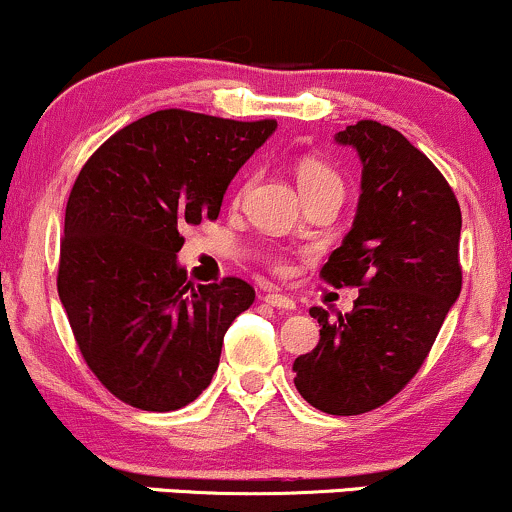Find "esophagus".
Here are the masks:
<instances>
[{
  "label": "esophagus",
  "mask_w": 512,
  "mask_h": 512,
  "mask_svg": "<svg viewBox=\"0 0 512 512\" xmlns=\"http://www.w3.org/2000/svg\"><path fill=\"white\" fill-rule=\"evenodd\" d=\"M264 303H269L272 308H279V310H296V303L279 291H269L267 296H264Z\"/></svg>",
  "instance_id": "1"
}]
</instances>
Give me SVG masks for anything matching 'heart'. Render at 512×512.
Instances as JSON below:
<instances>
[{
  "label": "heart",
  "mask_w": 512,
  "mask_h": 512,
  "mask_svg": "<svg viewBox=\"0 0 512 512\" xmlns=\"http://www.w3.org/2000/svg\"><path fill=\"white\" fill-rule=\"evenodd\" d=\"M296 180H298V187H301L303 197H310V195H317V192H337V195H344V180L342 175L334 170L330 163L322 161V158L317 156H303L298 158L296 163ZM250 187V180H245L243 185L238 187L236 192V199H240L248 192ZM269 264H272L274 272L279 274H286V264L284 260H279V257H269Z\"/></svg>",
  "instance_id": "1"
}]
</instances>
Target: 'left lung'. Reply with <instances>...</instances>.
Returning <instances> with one entry per match:
<instances>
[{"label":"left lung","mask_w":512,"mask_h":512,"mask_svg":"<svg viewBox=\"0 0 512 512\" xmlns=\"http://www.w3.org/2000/svg\"><path fill=\"white\" fill-rule=\"evenodd\" d=\"M334 139L361 156V199L320 279L358 286V298L337 322L310 310L320 342L293 361V383L315 409L356 416L390 402L424 366L462 289V211L443 173L397 129L361 120Z\"/></svg>","instance_id":"8db88e82"}]
</instances>
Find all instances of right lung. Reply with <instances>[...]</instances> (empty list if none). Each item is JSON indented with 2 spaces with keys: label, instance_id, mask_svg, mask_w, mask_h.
I'll use <instances>...</instances> for the list:
<instances>
[{
  "label": "right lung",
  "instance_id": "add662e5",
  "mask_svg": "<svg viewBox=\"0 0 512 512\" xmlns=\"http://www.w3.org/2000/svg\"><path fill=\"white\" fill-rule=\"evenodd\" d=\"M276 120L170 108L122 127L76 178L57 291L86 366L110 395L175 411L207 390L223 334L255 301L238 276L195 286L178 267L182 231L216 221L228 182Z\"/></svg>",
  "mask_w": 512,
  "mask_h": 512
}]
</instances>
